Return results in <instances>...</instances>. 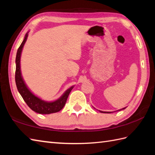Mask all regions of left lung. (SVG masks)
<instances>
[{
    "label": "left lung",
    "mask_w": 155,
    "mask_h": 155,
    "mask_svg": "<svg viewBox=\"0 0 155 155\" xmlns=\"http://www.w3.org/2000/svg\"><path fill=\"white\" fill-rule=\"evenodd\" d=\"M126 108V107H125ZM125 108H123V109H122V110H124V109H125ZM120 110L119 111H120V110ZM100 112H102V113H110V112H104V111H100Z\"/></svg>",
    "instance_id": "obj_1"
}]
</instances>
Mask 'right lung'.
I'll return each instance as SVG.
<instances>
[{"mask_svg": "<svg viewBox=\"0 0 155 155\" xmlns=\"http://www.w3.org/2000/svg\"><path fill=\"white\" fill-rule=\"evenodd\" d=\"M27 37H28V33H26L25 38L22 43H21L19 48H18L16 60V71H15V83H16L17 88L18 91L19 92L20 95L22 97L23 99L27 105L33 111L37 112L38 114H50L53 113H56L62 110L65 105L66 100L70 93L73 89V86L69 88L63 94V95L56 101L52 102H46L44 101L41 99L38 98V97L33 95L30 91L28 88L27 87L25 83H24L22 77H21V69H20V58L21 54L22 51L23 45L27 41Z\"/></svg>", "mask_w": 155, "mask_h": 155, "instance_id": "1", "label": "right lung"}]
</instances>
